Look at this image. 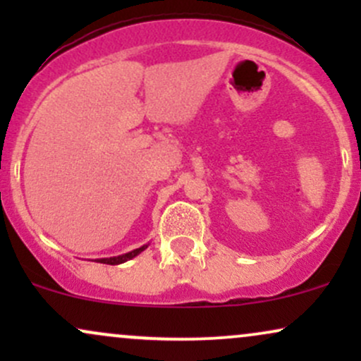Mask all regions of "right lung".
<instances>
[{
  "instance_id": "1",
  "label": "right lung",
  "mask_w": 361,
  "mask_h": 361,
  "mask_svg": "<svg viewBox=\"0 0 361 361\" xmlns=\"http://www.w3.org/2000/svg\"><path fill=\"white\" fill-rule=\"evenodd\" d=\"M147 247V244H144V246L137 247V250L130 251V252H126V255H120V256H114V258H102V259H97L98 263H103V264H120V263H126V261L135 258V256L139 255V252H142Z\"/></svg>"
}]
</instances>
